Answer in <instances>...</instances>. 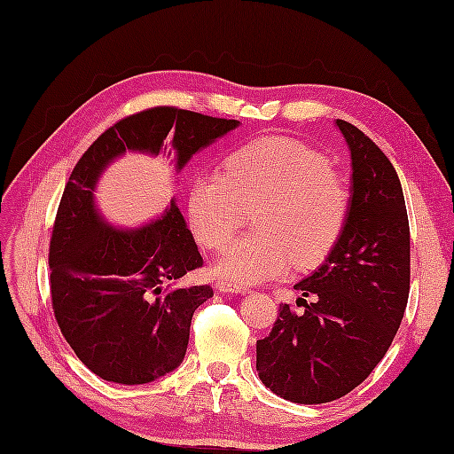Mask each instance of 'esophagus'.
I'll return each mask as SVG.
<instances>
[{
	"instance_id": "obj_1",
	"label": "esophagus",
	"mask_w": 454,
	"mask_h": 454,
	"mask_svg": "<svg viewBox=\"0 0 454 454\" xmlns=\"http://www.w3.org/2000/svg\"><path fill=\"white\" fill-rule=\"evenodd\" d=\"M216 288L220 292H224V294H228V292L230 294H246V292H249V288L244 286V284H238V282H231V280H218Z\"/></svg>"
}]
</instances>
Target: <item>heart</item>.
I'll return each mask as SVG.
<instances>
[{"mask_svg":"<svg viewBox=\"0 0 454 454\" xmlns=\"http://www.w3.org/2000/svg\"><path fill=\"white\" fill-rule=\"evenodd\" d=\"M257 206L255 230L224 251L220 277L257 284L284 275L292 262L321 265L342 236L350 193L329 158L288 137L239 146L224 174L199 176L189 189V223L210 249L224 247Z\"/></svg>","mask_w":454,"mask_h":454,"instance_id":"b5f03b06","label":"heart"}]
</instances>
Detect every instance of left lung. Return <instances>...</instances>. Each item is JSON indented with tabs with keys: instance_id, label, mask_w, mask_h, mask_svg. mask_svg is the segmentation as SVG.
I'll return each mask as SVG.
<instances>
[{
	"instance_id": "obj_1",
	"label": "left lung",
	"mask_w": 454,
	"mask_h": 454,
	"mask_svg": "<svg viewBox=\"0 0 454 454\" xmlns=\"http://www.w3.org/2000/svg\"><path fill=\"white\" fill-rule=\"evenodd\" d=\"M352 156L350 213L323 265L298 282V308L280 305L257 340L259 379L298 404L348 395L383 360L410 292V226L391 160L356 125L336 120ZM309 297L310 301L304 300Z\"/></svg>"
}]
</instances>
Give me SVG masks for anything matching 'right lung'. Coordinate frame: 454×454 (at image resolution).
I'll return each mask as SVG.
<instances>
[{"label":"right lung","mask_w":454,"mask_h":454,"mask_svg":"<svg viewBox=\"0 0 454 454\" xmlns=\"http://www.w3.org/2000/svg\"><path fill=\"white\" fill-rule=\"evenodd\" d=\"M238 125L172 106L143 110L104 131L73 168L50 239L51 308L73 352L104 381L143 385L174 372L213 288L177 284L203 257L176 199L151 224L115 228L94 203L100 174L125 151L166 154L168 139L179 172Z\"/></svg>","instance_id":"add662e5"}]
</instances>
